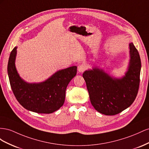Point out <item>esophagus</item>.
<instances>
[{
  "instance_id": "esophagus-1",
  "label": "esophagus",
  "mask_w": 149,
  "mask_h": 149,
  "mask_svg": "<svg viewBox=\"0 0 149 149\" xmlns=\"http://www.w3.org/2000/svg\"><path fill=\"white\" fill-rule=\"evenodd\" d=\"M77 69H78V71L79 72H84L85 70L86 69V66L84 64H79L78 65Z\"/></svg>"
}]
</instances>
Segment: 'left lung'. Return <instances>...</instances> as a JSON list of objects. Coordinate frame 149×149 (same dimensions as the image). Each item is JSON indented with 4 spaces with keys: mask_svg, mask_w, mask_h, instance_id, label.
<instances>
[{
    "mask_svg": "<svg viewBox=\"0 0 149 149\" xmlns=\"http://www.w3.org/2000/svg\"><path fill=\"white\" fill-rule=\"evenodd\" d=\"M130 61L125 76L113 79L99 69L84 72L91 104L99 112L114 116L128 108L134 102L139 88L141 61L137 49L130 43Z\"/></svg>",
    "mask_w": 149,
    "mask_h": 149,
    "instance_id": "obj_1",
    "label": "left lung"
}]
</instances>
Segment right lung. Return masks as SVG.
<instances>
[{
  "label": "right lung",
  "instance_id": "right-lung-1",
  "mask_svg": "<svg viewBox=\"0 0 149 149\" xmlns=\"http://www.w3.org/2000/svg\"><path fill=\"white\" fill-rule=\"evenodd\" d=\"M17 47L11 51L7 72L10 87L19 104L27 110L39 113H51L63 105L68 84L77 74V67L59 70L46 81L28 84L20 77L15 66Z\"/></svg>",
  "mask_w": 149,
  "mask_h": 149
}]
</instances>
